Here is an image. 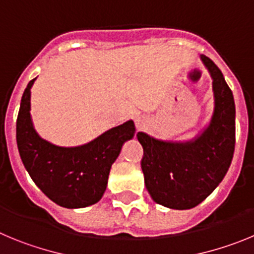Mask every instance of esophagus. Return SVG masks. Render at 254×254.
I'll return each instance as SVG.
<instances>
[{
	"instance_id": "esophagus-1",
	"label": "esophagus",
	"mask_w": 254,
	"mask_h": 254,
	"mask_svg": "<svg viewBox=\"0 0 254 254\" xmlns=\"http://www.w3.org/2000/svg\"><path fill=\"white\" fill-rule=\"evenodd\" d=\"M135 125L138 130H143L148 127V120L144 116H138L135 119Z\"/></svg>"
}]
</instances>
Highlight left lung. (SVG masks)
<instances>
[{
	"mask_svg": "<svg viewBox=\"0 0 254 254\" xmlns=\"http://www.w3.org/2000/svg\"><path fill=\"white\" fill-rule=\"evenodd\" d=\"M200 59L212 79L214 109L209 123L187 140L136 134L144 150V184L153 201L168 209H192L202 202L223 181L234 153L233 92L215 63L204 54Z\"/></svg>",
	"mask_w": 254,
	"mask_h": 254,
	"instance_id": "8db88e82",
	"label": "left lung"
}]
</instances>
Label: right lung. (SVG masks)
I'll return each mask as SVG.
<instances>
[{
    "label": "right lung",
    "mask_w": 254,
    "mask_h": 254,
    "mask_svg": "<svg viewBox=\"0 0 254 254\" xmlns=\"http://www.w3.org/2000/svg\"><path fill=\"white\" fill-rule=\"evenodd\" d=\"M35 79L25 88L16 122L22 163L36 186L57 205L67 209L91 206L104 196L111 166L124 143L134 138V122L111 127L82 145H56L39 135L31 119V87Z\"/></svg>",
    "instance_id": "1"
}]
</instances>
